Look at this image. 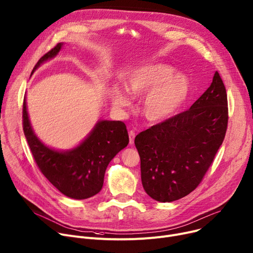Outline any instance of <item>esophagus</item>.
Listing matches in <instances>:
<instances>
[{
  "label": "esophagus",
  "instance_id": "1",
  "mask_svg": "<svg viewBox=\"0 0 253 253\" xmlns=\"http://www.w3.org/2000/svg\"><path fill=\"white\" fill-rule=\"evenodd\" d=\"M135 137H136V133L133 130L128 131V138H129V145H133V141H135Z\"/></svg>",
  "mask_w": 253,
  "mask_h": 253
}]
</instances>
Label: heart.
<instances>
[{
  "label": "heart",
  "mask_w": 253,
  "mask_h": 253,
  "mask_svg": "<svg viewBox=\"0 0 253 253\" xmlns=\"http://www.w3.org/2000/svg\"><path fill=\"white\" fill-rule=\"evenodd\" d=\"M163 63H149L130 69L124 79L126 92L132 97H141V113L149 122H160L172 115L188 98L189 79ZM127 93V94H128ZM117 87L110 91L116 108H126L130 99Z\"/></svg>",
  "instance_id": "b5f03b06"
}]
</instances>
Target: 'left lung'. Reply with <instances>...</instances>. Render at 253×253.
Returning <instances> with one entry per match:
<instances>
[{
    "label": "left lung",
    "mask_w": 253,
    "mask_h": 253,
    "mask_svg": "<svg viewBox=\"0 0 253 253\" xmlns=\"http://www.w3.org/2000/svg\"><path fill=\"white\" fill-rule=\"evenodd\" d=\"M228 118L226 87L215 71L211 86L190 109L137 135L147 194L171 202L194 191L225 139Z\"/></svg>",
    "instance_id": "left-lung-1"
}]
</instances>
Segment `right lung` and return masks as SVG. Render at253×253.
Wrapping results in <instances>:
<instances>
[{
  "mask_svg": "<svg viewBox=\"0 0 253 253\" xmlns=\"http://www.w3.org/2000/svg\"><path fill=\"white\" fill-rule=\"evenodd\" d=\"M62 42L44 54L35 70L55 57ZM22 126L39 169L62 194L73 199H86L99 193L104 174L112 158L128 144L126 126L120 121H100L84 142L68 151H56L42 144L33 130L26 110L25 97L22 107Z\"/></svg>",
  "mask_w": 253,
  "mask_h": 253,
  "instance_id": "add662e5",
  "label": "right lung"
}]
</instances>
